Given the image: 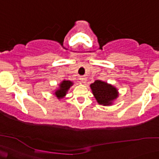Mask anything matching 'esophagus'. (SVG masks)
Segmentation results:
<instances>
[{
	"instance_id": "obj_1",
	"label": "esophagus",
	"mask_w": 159,
	"mask_h": 159,
	"mask_svg": "<svg viewBox=\"0 0 159 159\" xmlns=\"http://www.w3.org/2000/svg\"><path fill=\"white\" fill-rule=\"evenodd\" d=\"M80 80H81L82 83H85V82H86V78L85 77H80Z\"/></svg>"
}]
</instances>
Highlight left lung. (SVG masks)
Listing matches in <instances>:
<instances>
[{
	"label": "left lung",
	"instance_id": "obj_1",
	"mask_svg": "<svg viewBox=\"0 0 159 159\" xmlns=\"http://www.w3.org/2000/svg\"><path fill=\"white\" fill-rule=\"evenodd\" d=\"M90 87L98 104L110 105L111 101L118 97L117 89L114 87L101 81H95Z\"/></svg>",
	"mask_w": 159,
	"mask_h": 159
}]
</instances>
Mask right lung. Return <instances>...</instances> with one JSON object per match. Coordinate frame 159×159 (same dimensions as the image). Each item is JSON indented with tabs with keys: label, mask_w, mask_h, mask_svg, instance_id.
<instances>
[{
	"label": "right lung",
	"mask_w": 159,
	"mask_h": 159,
	"mask_svg": "<svg viewBox=\"0 0 159 159\" xmlns=\"http://www.w3.org/2000/svg\"><path fill=\"white\" fill-rule=\"evenodd\" d=\"M72 85V83L70 81H64L62 83L60 84V89H58L55 92V95L58 97V98H61L66 95V93H67L68 89H70V87Z\"/></svg>",
	"instance_id": "add662e5"
}]
</instances>
